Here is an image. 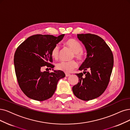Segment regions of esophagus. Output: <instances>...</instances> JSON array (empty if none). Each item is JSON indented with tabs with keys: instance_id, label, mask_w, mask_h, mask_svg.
Instances as JSON below:
<instances>
[{
	"instance_id": "esophagus-1",
	"label": "esophagus",
	"mask_w": 130,
	"mask_h": 130,
	"mask_svg": "<svg viewBox=\"0 0 130 130\" xmlns=\"http://www.w3.org/2000/svg\"><path fill=\"white\" fill-rule=\"evenodd\" d=\"M65 75H66V76H67V77H68V76H70L71 74H69V73H65Z\"/></svg>"
}]
</instances>
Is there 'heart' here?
Segmentation results:
<instances>
[{
  "mask_svg": "<svg viewBox=\"0 0 130 130\" xmlns=\"http://www.w3.org/2000/svg\"><path fill=\"white\" fill-rule=\"evenodd\" d=\"M65 44L69 47L74 53V56L79 61H83L84 59V54L83 52V47L80 43L73 38H70L65 42ZM60 52V46L56 44L51 50V56L55 59H57L59 57ZM77 63L74 60L69 61H60L56 64L58 70L64 71L65 72H70L74 69L77 67Z\"/></svg>",
  "mask_w": 130,
  "mask_h": 130,
  "instance_id": "obj_1",
  "label": "heart"
}]
</instances>
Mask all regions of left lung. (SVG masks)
<instances>
[{
	"label": "left lung",
	"mask_w": 130,
	"mask_h": 130,
	"mask_svg": "<svg viewBox=\"0 0 130 130\" xmlns=\"http://www.w3.org/2000/svg\"><path fill=\"white\" fill-rule=\"evenodd\" d=\"M87 51V58L76 74L78 83L72 87L76 97L89 101L99 97L106 89L113 66V57L109 46L101 37L91 34H78ZM89 70V72L85 71ZM85 75L83 76V74Z\"/></svg>",
	"instance_id": "1"
}]
</instances>
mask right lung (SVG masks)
I'll return each mask as SVG.
<instances>
[{
	"label": "right lung",
	"instance_id": "right-lung-1",
	"mask_svg": "<svg viewBox=\"0 0 130 130\" xmlns=\"http://www.w3.org/2000/svg\"><path fill=\"white\" fill-rule=\"evenodd\" d=\"M64 35H34L17 49L14 57L17 78L21 89L29 98L38 101L49 99L55 93L58 81L65 76L60 70L52 72L41 71L45 66L54 68L51 63V50Z\"/></svg>",
	"mask_w": 130,
	"mask_h": 130
}]
</instances>
